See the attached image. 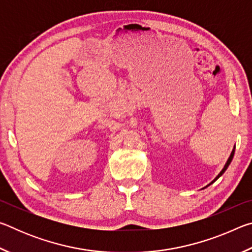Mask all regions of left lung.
<instances>
[{"label":"left lung","instance_id":"obj_1","mask_svg":"<svg viewBox=\"0 0 252 252\" xmlns=\"http://www.w3.org/2000/svg\"><path fill=\"white\" fill-rule=\"evenodd\" d=\"M233 155H234V149H233V150H232V152H231V155H230V157H229V159H228V161H227V163H225L224 164V167H223V169L222 170H221V171H220V173L218 174V176H217L216 177V179H215V180H213L211 183H213V182H215L216 180H217V179H219L221 176H222V174L224 173V171H225V170H227L228 169V167H229V164L230 163H231V161H232V158H233ZM211 183H210V185H211ZM209 186V185H208ZM207 186V187H208Z\"/></svg>","mask_w":252,"mask_h":252}]
</instances>
